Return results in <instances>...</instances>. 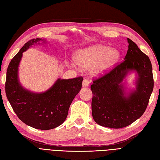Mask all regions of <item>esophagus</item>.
Returning <instances> with one entry per match:
<instances>
[{"instance_id": "1", "label": "esophagus", "mask_w": 160, "mask_h": 160, "mask_svg": "<svg viewBox=\"0 0 160 160\" xmlns=\"http://www.w3.org/2000/svg\"><path fill=\"white\" fill-rule=\"evenodd\" d=\"M82 85H83V87H85V88L88 87L89 85V81L88 79H84L83 81V83H82Z\"/></svg>"}]
</instances>
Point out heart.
Returning a JSON list of instances; mask_svg holds the SVG:
<instances>
[{
	"instance_id": "b5f03b06",
	"label": "heart",
	"mask_w": 160,
	"mask_h": 160,
	"mask_svg": "<svg viewBox=\"0 0 160 160\" xmlns=\"http://www.w3.org/2000/svg\"><path fill=\"white\" fill-rule=\"evenodd\" d=\"M120 58L119 52L115 49L96 45L77 51L74 55L76 63L83 67H90L93 75H101L109 71Z\"/></svg>"
}]
</instances>
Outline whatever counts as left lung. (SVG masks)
<instances>
[{"label": "left lung", "instance_id": "1", "mask_svg": "<svg viewBox=\"0 0 160 160\" xmlns=\"http://www.w3.org/2000/svg\"><path fill=\"white\" fill-rule=\"evenodd\" d=\"M125 61L109 73L94 80L92 115L103 127L119 129L139 119L146 111L153 89L152 66L149 57L129 38ZM132 72L137 75L133 90H127L122 81Z\"/></svg>", "mask_w": 160, "mask_h": 160}]
</instances>
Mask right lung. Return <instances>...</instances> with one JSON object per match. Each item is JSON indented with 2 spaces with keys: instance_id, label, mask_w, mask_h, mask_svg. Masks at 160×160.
<instances>
[{
  "instance_id": "right-lung-1",
  "label": "right lung",
  "mask_w": 160,
  "mask_h": 160,
  "mask_svg": "<svg viewBox=\"0 0 160 160\" xmlns=\"http://www.w3.org/2000/svg\"><path fill=\"white\" fill-rule=\"evenodd\" d=\"M46 43L37 38L26 42L8 65L5 92L7 98L18 118L33 128L49 130L65 122L70 105L81 89L83 77L58 79L51 88L42 93H35L23 88L18 79V67L23 52L34 45Z\"/></svg>"
}]
</instances>
